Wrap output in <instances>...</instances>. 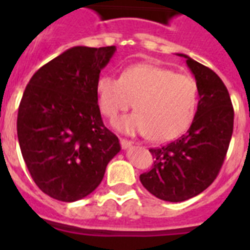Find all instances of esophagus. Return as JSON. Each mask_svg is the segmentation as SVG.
Returning a JSON list of instances; mask_svg holds the SVG:
<instances>
[{
  "instance_id": "esophagus-1",
  "label": "esophagus",
  "mask_w": 250,
  "mask_h": 250,
  "mask_svg": "<svg viewBox=\"0 0 250 250\" xmlns=\"http://www.w3.org/2000/svg\"><path fill=\"white\" fill-rule=\"evenodd\" d=\"M119 143H121L122 149H128V148H131V145H132V143H131V141L125 140V139H121V140H119Z\"/></svg>"
}]
</instances>
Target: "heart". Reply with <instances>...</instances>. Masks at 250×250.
<instances>
[{"instance_id": "heart-1", "label": "heart", "mask_w": 250, "mask_h": 250, "mask_svg": "<svg viewBox=\"0 0 250 250\" xmlns=\"http://www.w3.org/2000/svg\"><path fill=\"white\" fill-rule=\"evenodd\" d=\"M96 93L102 114L110 119L135 101L136 113L114 122V127L128 135H149L154 141L172 140L186 132L198 102V86L192 76L153 63L128 66L121 78L102 75Z\"/></svg>"}]
</instances>
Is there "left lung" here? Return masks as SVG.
I'll return each mask as SVG.
<instances>
[{"label": "left lung", "mask_w": 250, "mask_h": 250, "mask_svg": "<svg viewBox=\"0 0 250 250\" xmlns=\"http://www.w3.org/2000/svg\"><path fill=\"white\" fill-rule=\"evenodd\" d=\"M187 66L198 86V105L189 129L178 140L149 149L152 168L140 175L141 184L156 197L182 202L197 196L214 182L229 150L233 107L221 78L190 57Z\"/></svg>", "instance_id": "obj_1"}]
</instances>
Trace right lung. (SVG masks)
Here are the masks:
<instances>
[{"label": "right lung", "mask_w": 250, "mask_h": 250, "mask_svg": "<svg viewBox=\"0 0 250 250\" xmlns=\"http://www.w3.org/2000/svg\"><path fill=\"white\" fill-rule=\"evenodd\" d=\"M117 48L74 46L39 68L18 110L17 131L33 182L64 202L82 200L101 183L121 150L97 104L100 72Z\"/></svg>", "instance_id": "right-lung-1"}]
</instances>
